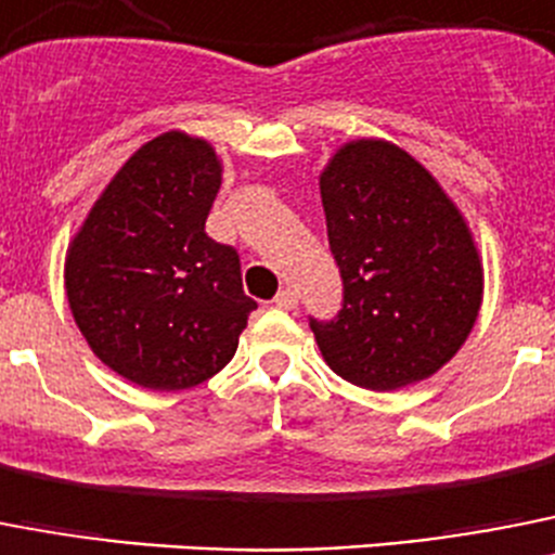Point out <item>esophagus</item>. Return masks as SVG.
<instances>
[{"label": "esophagus", "instance_id": "1", "mask_svg": "<svg viewBox=\"0 0 555 555\" xmlns=\"http://www.w3.org/2000/svg\"><path fill=\"white\" fill-rule=\"evenodd\" d=\"M273 305H276L279 310H296L298 293L293 291V287H284V291H279V296L273 298Z\"/></svg>", "mask_w": 555, "mask_h": 555}]
</instances>
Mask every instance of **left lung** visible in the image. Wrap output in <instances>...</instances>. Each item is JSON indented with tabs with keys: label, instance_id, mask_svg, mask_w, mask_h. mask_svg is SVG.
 <instances>
[{
	"label": "left lung",
	"instance_id": "8db88e82",
	"mask_svg": "<svg viewBox=\"0 0 555 555\" xmlns=\"http://www.w3.org/2000/svg\"><path fill=\"white\" fill-rule=\"evenodd\" d=\"M344 310L310 321L326 365L365 391L444 369L483 305V257L464 211L422 162L377 137L349 139L321 170Z\"/></svg>",
	"mask_w": 555,
	"mask_h": 555
}]
</instances>
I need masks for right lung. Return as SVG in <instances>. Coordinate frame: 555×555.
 I'll use <instances>...</instances> for the list:
<instances>
[{
    "mask_svg": "<svg viewBox=\"0 0 555 555\" xmlns=\"http://www.w3.org/2000/svg\"><path fill=\"white\" fill-rule=\"evenodd\" d=\"M220 181L209 139L158 133L114 172L66 248L77 330L100 363L147 391L215 377L257 310L237 250L204 231Z\"/></svg>",
    "mask_w": 555,
    "mask_h": 555,
    "instance_id": "add662e5",
    "label": "right lung"
}]
</instances>
